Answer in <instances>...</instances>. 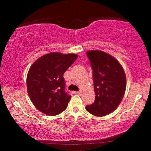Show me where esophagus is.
I'll use <instances>...</instances> for the list:
<instances>
[{
	"label": "esophagus",
	"instance_id": "1",
	"mask_svg": "<svg viewBox=\"0 0 151 151\" xmlns=\"http://www.w3.org/2000/svg\"><path fill=\"white\" fill-rule=\"evenodd\" d=\"M73 93L75 94H77V95H80V94H81V92H80V91H74Z\"/></svg>",
	"mask_w": 151,
	"mask_h": 151
}]
</instances>
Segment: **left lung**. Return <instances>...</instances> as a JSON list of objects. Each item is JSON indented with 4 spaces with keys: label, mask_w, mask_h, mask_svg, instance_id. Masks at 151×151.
<instances>
[{
    "label": "left lung",
    "mask_w": 151,
    "mask_h": 151,
    "mask_svg": "<svg viewBox=\"0 0 151 151\" xmlns=\"http://www.w3.org/2000/svg\"><path fill=\"white\" fill-rule=\"evenodd\" d=\"M93 69L95 102L86 106L95 116L102 117L112 113L122 100L127 78L120 63L109 53L91 50L86 52Z\"/></svg>",
    "instance_id": "left-lung-1"
}]
</instances>
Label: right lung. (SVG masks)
Returning a JSON list of instances; mask_svg holds the SVG:
<instances>
[{"instance_id": "right-lung-1", "label": "right lung", "mask_w": 151, "mask_h": 151, "mask_svg": "<svg viewBox=\"0 0 151 151\" xmlns=\"http://www.w3.org/2000/svg\"><path fill=\"white\" fill-rule=\"evenodd\" d=\"M78 58V55L51 52L36 60L27 77L29 96L36 108L53 116L67 109L71 96L65 91L63 74Z\"/></svg>"}]
</instances>
